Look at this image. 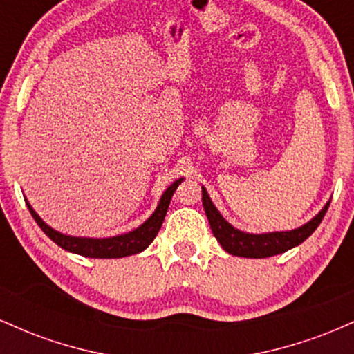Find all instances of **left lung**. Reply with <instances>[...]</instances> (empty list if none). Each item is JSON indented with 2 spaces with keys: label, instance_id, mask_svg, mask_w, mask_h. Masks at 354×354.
I'll return each mask as SVG.
<instances>
[{
  "label": "left lung",
  "instance_id": "1",
  "mask_svg": "<svg viewBox=\"0 0 354 354\" xmlns=\"http://www.w3.org/2000/svg\"><path fill=\"white\" fill-rule=\"evenodd\" d=\"M203 189V206H205V213L208 216L211 231L216 236L218 243L223 246V250L228 251L233 256H243V258H268V256H274L284 251L291 250V248L301 245L308 236H311L313 231L319 226L321 219L326 214L330 201L323 206V209L316 214L311 221L306 225L299 226V228L291 231H274V233H263L253 234L239 231L231 226L225 218L219 214L216 206L209 200L208 193L205 188Z\"/></svg>",
  "mask_w": 354,
  "mask_h": 354
}]
</instances>
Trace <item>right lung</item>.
Instances as JSON below:
<instances>
[{
    "label": "right lung",
    "mask_w": 354,
    "mask_h": 354,
    "mask_svg": "<svg viewBox=\"0 0 354 354\" xmlns=\"http://www.w3.org/2000/svg\"><path fill=\"white\" fill-rule=\"evenodd\" d=\"M183 178L176 180L165 191L161 196L160 203H158L154 213L149 216L141 226L136 230L129 231V233L120 234V236L113 238H76L68 236V234L59 233V231L53 230L48 226L41 218L36 214V211L31 208L30 203L26 201L28 209H30L31 216L38 223V226L44 231L48 238H51L56 245L63 248V250L71 251V253L86 256V258H124V256H131L146 250L154 238H156L158 231H160L161 225H163L166 211H168L169 201H171L173 193L176 191Z\"/></svg>",
    "instance_id": "add662e5"
}]
</instances>
